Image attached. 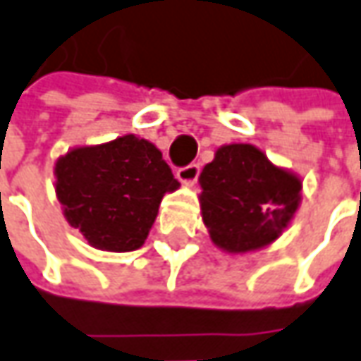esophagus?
I'll return each mask as SVG.
<instances>
[{"instance_id":"esophagus-1","label":"esophagus","mask_w":361,"mask_h":361,"mask_svg":"<svg viewBox=\"0 0 361 361\" xmlns=\"http://www.w3.org/2000/svg\"><path fill=\"white\" fill-rule=\"evenodd\" d=\"M197 176H200V166L197 164H190L185 168L178 169V180L183 181V183H193L197 180Z\"/></svg>"}]
</instances>
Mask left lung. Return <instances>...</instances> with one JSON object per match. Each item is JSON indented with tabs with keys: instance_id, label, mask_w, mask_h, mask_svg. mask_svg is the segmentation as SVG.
Segmentation results:
<instances>
[{
	"instance_id": "1",
	"label": "left lung",
	"mask_w": 361,
	"mask_h": 361,
	"mask_svg": "<svg viewBox=\"0 0 361 361\" xmlns=\"http://www.w3.org/2000/svg\"><path fill=\"white\" fill-rule=\"evenodd\" d=\"M202 219L226 254L264 250L290 228L302 178L271 164L252 143H226L200 173Z\"/></svg>"
}]
</instances>
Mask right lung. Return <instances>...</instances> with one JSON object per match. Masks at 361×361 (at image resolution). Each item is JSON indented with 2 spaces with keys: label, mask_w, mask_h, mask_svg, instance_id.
Returning <instances> with one entry per match:
<instances>
[{
  "label": "right lung",
  "mask_w": 361,
  "mask_h": 361,
  "mask_svg": "<svg viewBox=\"0 0 361 361\" xmlns=\"http://www.w3.org/2000/svg\"><path fill=\"white\" fill-rule=\"evenodd\" d=\"M63 218L102 252L142 247L166 193L180 181L156 145L133 133L97 145H78L54 166Z\"/></svg>",
  "instance_id": "right-lung-1"
}]
</instances>
